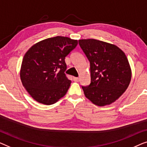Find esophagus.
<instances>
[{"label": "esophagus", "instance_id": "obj_1", "mask_svg": "<svg viewBox=\"0 0 147 147\" xmlns=\"http://www.w3.org/2000/svg\"><path fill=\"white\" fill-rule=\"evenodd\" d=\"M73 80H74V81H75V82H78L80 80V78L78 77H74Z\"/></svg>", "mask_w": 147, "mask_h": 147}]
</instances>
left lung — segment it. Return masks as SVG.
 Here are the masks:
<instances>
[{"mask_svg": "<svg viewBox=\"0 0 147 147\" xmlns=\"http://www.w3.org/2000/svg\"><path fill=\"white\" fill-rule=\"evenodd\" d=\"M90 62V84L82 86L84 95L95 105L115 102L129 86L132 72L125 53L115 45L93 38L78 40Z\"/></svg>", "mask_w": 147, "mask_h": 147, "instance_id": "left-lung-1", "label": "left lung"}]
</instances>
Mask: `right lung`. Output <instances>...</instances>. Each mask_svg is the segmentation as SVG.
I'll use <instances>...</instances> for the list:
<instances>
[{
    "label": "right lung",
    "mask_w": 147,
    "mask_h": 147,
    "mask_svg": "<svg viewBox=\"0 0 147 147\" xmlns=\"http://www.w3.org/2000/svg\"><path fill=\"white\" fill-rule=\"evenodd\" d=\"M77 45V40L57 36L41 40L28 49L22 59L20 76L32 98L51 105L65 96L71 83L65 73V59Z\"/></svg>",
    "instance_id": "1"
}]
</instances>
